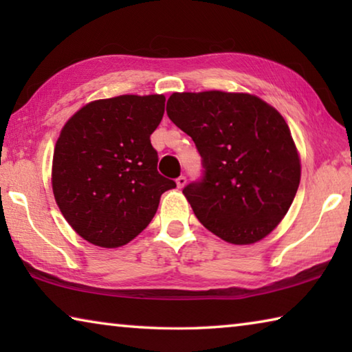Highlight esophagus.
Returning a JSON list of instances; mask_svg holds the SVG:
<instances>
[{"instance_id":"obj_1","label":"esophagus","mask_w":352,"mask_h":352,"mask_svg":"<svg viewBox=\"0 0 352 352\" xmlns=\"http://www.w3.org/2000/svg\"><path fill=\"white\" fill-rule=\"evenodd\" d=\"M175 183H177V186H178V188H183V186H184V184H186V177H184V175H182V177H178V178H177V180H175Z\"/></svg>"}]
</instances>
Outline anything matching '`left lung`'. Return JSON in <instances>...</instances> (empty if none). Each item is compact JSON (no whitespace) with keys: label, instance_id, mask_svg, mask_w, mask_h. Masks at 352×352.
Wrapping results in <instances>:
<instances>
[{"label":"left lung","instance_id":"1","mask_svg":"<svg viewBox=\"0 0 352 352\" xmlns=\"http://www.w3.org/2000/svg\"><path fill=\"white\" fill-rule=\"evenodd\" d=\"M166 111L204 158L205 177L183 194L200 223L250 245L276 228L300 186V153L275 107L250 93H172Z\"/></svg>","mask_w":352,"mask_h":352}]
</instances>
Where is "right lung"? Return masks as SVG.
<instances>
[{"mask_svg":"<svg viewBox=\"0 0 352 352\" xmlns=\"http://www.w3.org/2000/svg\"><path fill=\"white\" fill-rule=\"evenodd\" d=\"M164 94H122L83 105L60 130L52 157L56 204L77 234L118 248L151 223L175 182L158 174L151 135L164 115Z\"/></svg>","mask_w":352,"mask_h":352,"instance_id":"right-lung-1","label":"right lung"}]
</instances>
